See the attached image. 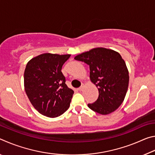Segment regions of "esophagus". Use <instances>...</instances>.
Masks as SVG:
<instances>
[{"label": "esophagus", "instance_id": "1", "mask_svg": "<svg viewBox=\"0 0 155 155\" xmlns=\"http://www.w3.org/2000/svg\"><path fill=\"white\" fill-rule=\"evenodd\" d=\"M83 87H84V86L83 85H82V86H81V87L78 88V90L79 91H83Z\"/></svg>", "mask_w": 155, "mask_h": 155}]
</instances>
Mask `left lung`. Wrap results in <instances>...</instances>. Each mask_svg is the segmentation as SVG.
Here are the masks:
<instances>
[{
  "mask_svg": "<svg viewBox=\"0 0 155 155\" xmlns=\"http://www.w3.org/2000/svg\"><path fill=\"white\" fill-rule=\"evenodd\" d=\"M74 59L90 65V80L98 87V98L88 104L89 108L102 115L115 111L124 101L129 81L121 55L111 49L96 48L78 54Z\"/></svg>",
  "mask_w": 155,
  "mask_h": 155,
  "instance_id": "left-lung-1",
  "label": "left lung"
}]
</instances>
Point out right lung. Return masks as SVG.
Returning <instances> with one entry per match:
<instances>
[{
    "label": "right lung",
    "mask_w": 155,
    "mask_h": 155,
    "mask_svg": "<svg viewBox=\"0 0 155 155\" xmlns=\"http://www.w3.org/2000/svg\"><path fill=\"white\" fill-rule=\"evenodd\" d=\"M70 57L44 53L27 63L25 90L31 103L41 115L56 117L69 108L74 91L65 84L61 68Z\"/></svg>",
    "instance_id": "add662e5"
}]
</instances>
